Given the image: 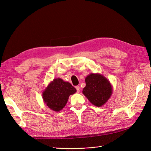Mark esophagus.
Returning <instances> with one entry per match:
<instances>
[{
  "label": "esophagus",
  "instance_id": "esophagus-1",
  "mask_svg": "<svg viewBox=\"0 0 151 151\" xmlns=\"http://www.w3.org/2000/svg\"><path fill=\"white\" fill-rule=\"evenodd\" d=\"M75 88H76V91H77V93H79L80 91V86H77L75 87Z\"/></svg>",
  "mask_w": 151,
  "mask_h": 151
}]
</instances>
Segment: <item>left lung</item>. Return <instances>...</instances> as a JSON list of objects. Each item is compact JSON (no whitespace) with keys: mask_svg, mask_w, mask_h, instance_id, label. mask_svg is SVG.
Masks as SVG:
<instances>
[{"mask_svg":"<svg viewBox=\"0 0 151 151\" xmlns=\"http://www.w3.org/2000/svg\"><path fill=\"white\" fill-rule=\"evenodd\" d=\"M86 87L83 94L94 106L101 107L106 104L113 93V87L104 75L91 73L86 77Z\"/></svg>","mask_w":151,"mask_h":151,"instance_id":"obj_1","label":"left lung"}]
</instances>
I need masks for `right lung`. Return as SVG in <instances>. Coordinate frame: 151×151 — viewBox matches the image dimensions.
<instances>
[{
    "instance_id": "add662e5",
    "label": "right lung",
    "mask_w": 151,
    "mask_h": 151,
    "mask_svg": "<svg viewBox=\"0 0 151 151\" xmlns=\"http://www.w3.org/2000/svg\"><path fill=\"white\" fill-rule=\"evenodd\" d=\"M76 92V89L69 82L57 78L51 81L44 89L42 99L49 108L59 112L65 106L69 96Z\"/></svg>"
}]
</instances>
